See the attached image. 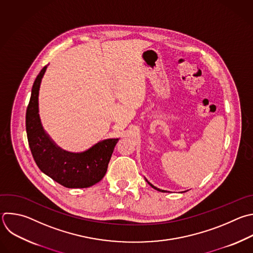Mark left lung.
Listing matches in <instances>:
<instances>
[{
	"instance_id": "left-lung-1",
	"label": "left lung",
	"mask_w": 253,
	"mask_h": 253,
	"mask_svg": "<svg viewBox=\"0 0 253 253\" xmlns=\"http://www.w3.org/2000/svg\"><path fill=\"white\" fill-rule=\"evenodd\" d=\"M146 181H147V180H146ZM147 182H148V181H147ZM148 184H149V185H150V186H151V187H152V188H154V189H155V190H157V191H161V190H160V189H157V188H156V187H154V186H153V185H152V184H150V183H149V182H148Z\"/></svg>"
}]
</instances>
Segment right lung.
<instances>
[{"label": "right lung", "mask_w": 253, "mask_h": 253, "mask_svg": "<svg viewBox=\"0 0 253 253\" xmlns=\"http://www.w3.org/2000/svg\"><path fill=\"white\" fill-rule=\"evenodd\" d=\"M45 65L37 76L26 114L29 146L40 170L69 189L88 188L103 179L119 139L101 141L82 153H70L57 147L43 130L39 115V90Z\"/></svg>", "instance_id": "1"}]
</instances>
